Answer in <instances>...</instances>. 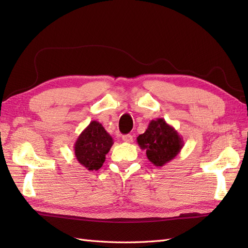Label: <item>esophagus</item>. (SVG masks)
<instances>
[{
    "label": "esophagus",
    "instance_id": "esophagus-1",
    "mask_svg": "<svg viewBox=\"0 0 248 248\" xmlns=\"http://www.w3.org/2000/svg\"><path fill=\"white\" fill-rule=\"evenodd\" d=\"M123 140L124 143H132L133 141V136L131 134H127V135H124L123 136Z\"/></svg>",
    "mask_w": 248,
    "mask_h": 248
}]
</instances>
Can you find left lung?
Instances as JSON below:
<instances>
[{
  "label": "left lung",
  "mask_w": 248,
  "mask_h": 248,
  "mask_svg": "<svg viewBox=\"0 0 248 248\" xmlns=\"http://www.w3.org/2000/svg\"><path fill=\"white\" fill-rule=\"evenodd\" d=\"M138 144L146 151L148 160L162 167L175 159L184 146L182 136L163 118L151 120L143 134L138 136Z\"/></svg>",
  "instance_id": "8db88e82"
}]
</instances>
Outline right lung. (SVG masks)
<instances>
[{
	"label": "right lung",
	"instance_id": "right-lung-1",
	"mask_svg": "<svg viewBox=\"0 0 248 248\" xmlns=\"http://www.w3.org/2000/svg\"><path fill=\"white\" fill-rule=\"evenodd\" d=\"M114 141L103 125L96 120L91 121L78 136L73 148L78 162L88 170H98L105 161Z\"/></svg>",
	"mask_w": 248,
	"mask_h": 248
}]
</instances>
